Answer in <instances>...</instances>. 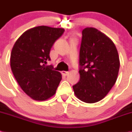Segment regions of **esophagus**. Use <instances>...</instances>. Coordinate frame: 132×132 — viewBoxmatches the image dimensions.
I'll return each instance as SVG.
<instances>
[{"instance_id":"obj_1","label":"esophagus","mask_w":132,"mask_h":132,"mask_svg":"<svg viewBox=\"0 0 132 132\" xmlns=\"http://www.w3.org/2000/svg\"><path fill=\"white\" fill-rule=\"evenodd\" d=\"M62 74L63 76H66L68 74H69V72H66V71H62Z\"/></svg>"}]
</instances>
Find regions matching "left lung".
I'll list each match as a JSON object with an SVG mask.
<instances>
[{
	"mask_svg": "<svg viewBox=\"0 0 132 132\" xmlns=\"http://www.w3.org/2000/svg\"><path fill=\"white\" fill-rule=\"evenodd\" d=\"M80 50V81L73 86L74 94L82 102L102 100L116 82L120 59L114 42L94 28L82 30Z\"/></svg>",
	"mask_w": 132,
	"mask_h": 132,
	"instance_id": "left-lung-1",
	"label": "left lung"
}]
</instances>
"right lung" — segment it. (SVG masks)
Masks as SVG:
<instances>
[{
    "label": "right lung",
    "instance_id": "1",
    "mask_svg": "<svg viewBox=\"0 0 132 132\" xmlns=\"http://www.w3.org/2000/svg\"><path fill=\"white\" fill-rule=\"evenodd\" d=\"M64 32V28L36 26L24 32L12 48L11 67L13 75L22 90L33 100L44 101L56 93L61 74L45 64L50 60L54 43Z\"/></svg>",
    "mask_w": 132,
    "mask_h": 132
}]
</instances>
